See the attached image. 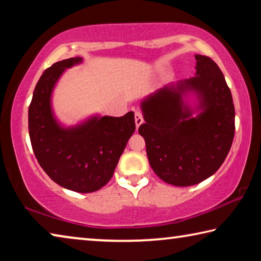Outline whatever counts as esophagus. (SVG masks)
<instances>
[{"label":"esophagus","mask_w":261,"mask_h":261,"mask_svg":"<svg viewBox=\"0 0 261 261\" xmlns=\"http://www.w3.org/2000/svg\"><path fill=\"white\" fill-rule=\"evenodd\" d=\"M135 122H136L137 129H138L139 125L144 122V118H143V115H141V113H139V112L135 113Z\"/></svg>","instance_id":"34e87169"}]
</instances>
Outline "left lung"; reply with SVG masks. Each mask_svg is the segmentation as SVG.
Instances as JSON below:
<instances>
[{
    "label": "left lung",
    "instance_id": "1",
    "mask_svg": "<svg viewBox=\"0 0 261 261\" xmlns=\"http://www.w3.org/2000/svg\"><path fill=\"white\" fill-rule=\"evenodd\" d=\"M196 76L165 86L141 101L145 123L138 129L147 158L159 177L176 187L202 182L226 160L235 136V107L230 88L218 64L204 55ZM190 91L200 102H184ZM194 111H199L192 117Z\"/></svg>",
    "mask_w": 261,
    "mask_h": 261
}]
</instances>
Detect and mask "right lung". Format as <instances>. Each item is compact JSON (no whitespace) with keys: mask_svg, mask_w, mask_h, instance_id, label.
I'll return each mask as SVG.
<instances>
[{"mask_svg":"<svg viewBox=\"0 0 261 261\" xmlns=\"http://www.w3.org/2000/svg\"><path fill=\"white\" fill-rule=\"evenodd\" d=\"M82 57L56 62L45 70L29 107V134L39 165L61 187L98 191L109 182L127 140L136 130L134 112L122 117L94 116L82 124L62 126L51 110V93L65 69Z\"/></svg>","mask_w":261,"mask_h":261,"instance_id":"1","label":"right lung"}]
</instances>
